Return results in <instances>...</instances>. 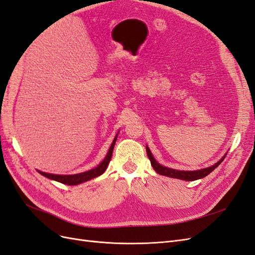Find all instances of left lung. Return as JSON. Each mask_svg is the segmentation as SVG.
Here are the masks:
<instances>
[{
    "instance_id": "obj_1",
    "label": "left lung",
    "mask_w": 255,
    "mask_h": 255,
    "mask_svg": "<svg viewBox=\"0 0 255 255\" xmlns=\"http://www.w3.org/2000/svg\"><path fill=\"white\" fill-rule=\"evenodd\" d=\"M146 154H148V157H149V159L151 161V165H152L153 169L157 173H159L161 175L169 176V177H174V179L185 180V181H195V180L202 179V177L206 176L207 174H210L214 170V169L217 168L221 164V161L225 159V157H226V155H225L218 161V163H216L214 166L201 169V170H197V171H180V170H174V169L167 168V167H164V166L159 165L157 161L155 160V158L153 157L152 153L149 150L148 146H146Z\"/></svg>"
}]
</instances>
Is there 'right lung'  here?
Returning a JSON list of instances; mask_svg holds the SVG:
<instances>
[{"label":"right lung","mask_w":255,"mask_h":255,"mask_svg":"<svg viewBox=\"0 0 255 255\" xmlns=\"http://www.w3.org/2000/svg\"><path fill=\"white\" fill-rule=\"evenodd\" d=\"M116 140H117V136L115 137V139H114V141L111 145V148L109 150V153H107V155L105 156V158L103 159L102 163L100 164L97 168L91 169V170H89V171L79 173V174H71V175L51 174V173H45V172H42V171H38V172H39L41 175L48 177V179L57 181L59 183H63V184H66V185H78V184H81L83 182H87L91 179H94V177L101 175L106 170V168H107V166H109V163H110V160H111L112 155H113V150H114Z\"/></svg>","instance_id":"obj_1"}]
</instances>
